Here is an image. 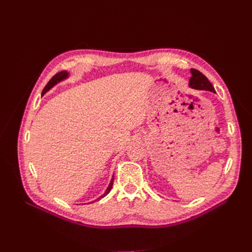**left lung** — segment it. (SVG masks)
Returning a JSON list of instances; mask_svg holds the SVG:
<instances>
[{
    "mask_svg": "<svg viewBox=\"0 0 252 252\" xmlns=\"http://www.w3.org/2000/svg\"><path fill=\"white\" fill-rule=\"evenodd\" d=\"M192 73V77L189 80V86L194 89H201V90H209L212 93H216L215 88H213L212 84L208 81V79L205 77V75L196 69L191 68L190 69Z\"/></svg>",
    "mask_w": 252,
    "mask_h": 252,
    "instance_id": "8db88e82",
    "label": "left lung"
}]
</instances>
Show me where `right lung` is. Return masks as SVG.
Masks as SVG:
<instances>
[{"label":"right lung","instance_id":"obj_1","mask_svg":"<svg viewBox=\"0 0 252 252\" xmlns=\"http://www.w3.org/2000/svg\"><path fill=\"white\" fill-rule=\"evenodd\" d=\"M67 77H68V72L65 71V70H64V71H60V72L56 73V74L53 75V77L50 79V81L47 83V85L44 87V89H43V91H42V95H43L45 93H47V91H48L52 86H55L58 82L66 79ZM112 185H113V177H112V179H111V182H110V184H109L108 188L106 189L105 193H104L101 197H103V196H105V195H107V194L109 193V191H110L111 188H112ZM101 197H100V199H101Z\"/></svg>","mask_w":252,"mask_h":252}]
</instances>
